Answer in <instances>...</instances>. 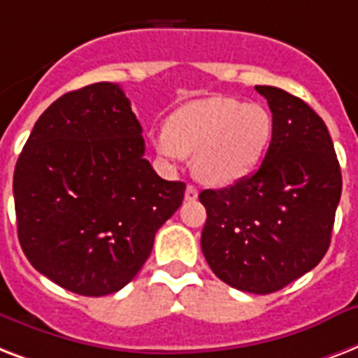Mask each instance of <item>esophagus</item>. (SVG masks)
<instances>
[{"instance_id": "34e87169", "label": "esophagus", "mask_w": 358, "mask_h": 358, "mask_svg": "<svg viewBox=\"0 0 358 358\" xmlns=\"http://www.w3.org/2000/svg\"><path fill=\"white\" fill-rule=\"evenodd\" d=\"M196 198H198V188L192 187V185H188L187 190H185V199H187V201H194Z\"/></svg>"}]
</instances>
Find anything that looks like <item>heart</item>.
<instances>
[{
    "instance_id": "heart-1",
    "label": "heart",
    "mask_w": 358,
    "mask_h": 358,
    "mask_svg": "<svg viewBox=\"0 0 358 358\" xmlns=\"http://www.w3.org/2000/svg\"><path fill=\"white\" fill-rule=\"evenodd\" d=\"M273 115L257 102L210 96L190 102L168 121V134L157 138V151L170 160L192 155L199 181L224 187L246 176L268 148Z\"/></svg>"
}]
</instances>
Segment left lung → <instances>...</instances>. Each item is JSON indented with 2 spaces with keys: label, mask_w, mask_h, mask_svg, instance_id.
Returning a JSON list of instances; mask_svg holds the SVG:
<instances>
[{
  "label": "left lung",
  "mask_w": 358,
  "mask_h": 358,
  "mask_svg": "<svg viewBox=\"0 0 358 358\" xmlns=\"http://www.w3.org/2000/svg\"><path fill=\"white\" fill-rule=\"evenodd\" d=\"M256 91L273 113V138L250 177L199 194L207 210L201 252L222 282L267 295L327 254L342 171L327 124L306 102L273 85Z\"/></svg>",
  "instance_id": "obj_1"
}]
</instances>
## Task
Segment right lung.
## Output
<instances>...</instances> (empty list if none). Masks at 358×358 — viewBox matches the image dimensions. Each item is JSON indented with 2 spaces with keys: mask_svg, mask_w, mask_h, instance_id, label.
<instances>
[{
  "mask_svg": "<svg viewBox=\"0 0 358 358\" xmlns=\"http://www.w3.org/2000/svg\"><path fill=\"white\" fill-rule=\"evenodd\" d=\"M143 153L117 84L85 85L44 110L13 179L18 239L38 273L84 297L134 278L187 188L157 176Z\"/></svg>",
  "mask_w": 358,
  "mask_h": 358,
  "instance_id": "right-lung-1",
  "label": "right lung"
}]
</instances>
